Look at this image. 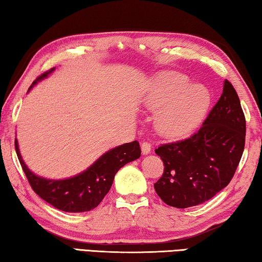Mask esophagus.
Here are the masks:
<instances>
[{
    "mask_svg": "<svg viewBox=\"0 0 262 262\" xmlns=\"http://www.w3.org/2000/svg\"><path fill=\"white\" fill-rule=\"evenodd\" d=\"M141 150H142V154H143V155H148L150 151H151V144H150L149 142H147V141L142 142Z\"/></svg>",
    "mask_w": 262,
    "mask_h": 262,
    "instance_id": "1",
    "label": "esophagus"
}]
</instances>
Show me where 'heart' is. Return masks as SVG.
I'll list each match as a JSON object with an SVG mask.
<instances>
[{
  "mask_svg": "<svg viewBox=\"0 0 262 262\" xmlns=\"http://www.w3.org/2000/svg\"><path fill=\"white\" fill-rule=\"evenodd\" d=\"M207 89L194 84L179 73H167L158 78L149 97L152 107H164L157 117V127L163 134H185L200 121L209 105Z\"/></svg>",
  "mask_w": 262,
  "mask_h": 262,
  "instance_id": "1",
  "label": "heart"
}]
</instances>
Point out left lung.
Masks as SVG:
<instances>
[{"label":"left lung","instance_id":"8db88e82","mask_svg":"<svg viewBox=\"0 0 262 262\" xmlns=\"http://www.w3.org/2000/svg\"><path fill=\"white\" fill-rule=\"evenodd\" d=\"M245 135L241 100L225 79L219 101L193 135L155 149L164 164L162 177L154 184L158 196L181 209L210 200L231 181L243 156Z\"/></svg>","mask_w":262,"mask_h":262}]
</instances>
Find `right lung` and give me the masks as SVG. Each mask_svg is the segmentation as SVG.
I'll list each match as a JSON object with an SVG mask.
<instances>
[{"label": "right lung", "instance_id": "add662e5", "mask_svg": "<svg viewBox=\"0 0 262 262\" xmlns=\"http://www.w3.org/2000/svg\"><path fill=\"white\" fill-rule=\"evenodd\" d=\"M53 70L54 68L37 77L30 89ZM15 148L32 189L42 200L66 212H83L94 209L108 193L119 168L141 156L140 143L133 141L104 154L83 173L64 180H50L35 176L29 170L20 157L17 140H15Z\"/></svg>", "mask_w": 262, "mask_h": 262}]
</instances>
